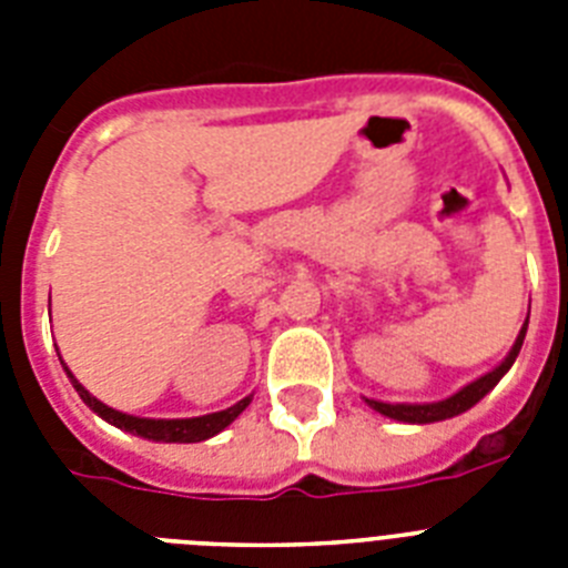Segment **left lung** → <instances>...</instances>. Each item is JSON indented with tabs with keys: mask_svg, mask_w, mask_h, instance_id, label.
<instances>
[{
	"mask_svg": "<svg viewBox=\"0 0 568 568\" xmlns=\"http://www.w3.org/2000/svg\"><path fill=\"white\" fill-rule=\"evenodd\" d=\"M526 327H529V318L524 321V327H520L518 338H515V344H511L509 355H506V358L500 361V364L495 366V369H491V373L480 375L478 381H471V384H466L464 389H458V393L449 395V398L433 400V404H386V400L364 398L366 406H369V409H375V413L384 415V418L400 420V424H435V420L455 418V415H460V413H466V409H471V406L478 404V400L484 398L486 393H491V389L498 386V381L504 378L506 373H509L511 364H515V358H518L520 346H524Z\"/></svg>",
	"mask_w": 568,
	"mask_h": 568,
	"instance_id": "left-lung-1",
	"label": "left lung"
}]
</instances>
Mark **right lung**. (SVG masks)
Here are the masks:
<instances>
[{"instance_id": "add662e5", "label": "right lung", "mask_w": 568, "mask_h": 568, "mask_svg": "<svg viewBox=\"0 0 568 568\" xmlns=\"http://www.w3.org/2000/svg\"><path fill=\"white\" fill-rule=\"evenodd\" d=\"M62 366H64V361H62ZM64 373H68L70 384H73V389L79 393V398H82L84 404H88L90 409L99 415V418L108 420V424H113V426H119V429H124V433L139 435V438H148V440H159V444H199V440L213 438V435H219L222 429H227V426L233 424V420L239 418L244 409H247L250 400H253V395H247V398H241L239 404L227 406V409H222V413L199 415V418H139V415L119 413V409H113V406H108V404H102L99 398H93V395H90L88 389L79 384L77 375L70 373L68 366H64Z\"/></svg>"}]
</instances>
